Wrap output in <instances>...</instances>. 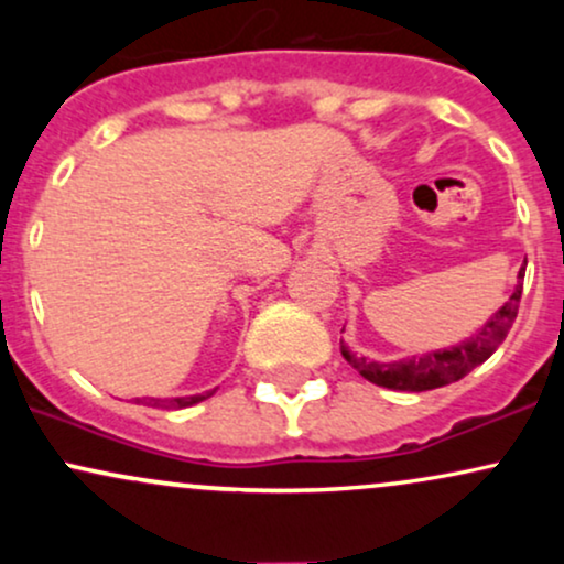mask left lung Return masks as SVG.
<instances>
[{"instance_id":"left-lung-1","label":"left lung","mask_w":564,"mask_h":564,"mask_svg":"<svg viewBox=\"0 0 564 564\" xmlns=\"http://www.w3.org/2000/svg\"><path fill=\"white\" fill-rule=\"evenodd\" d=\"M525 275V268L520 270V278ZM522 300V286L514 289V294L509 296L507 304L490 318L485 326L477 332L471 339L462 341V345L451 349H437V352L422 355V358L411 360H398V364H371V360L358 358V355L349 352L347 347H341V355L360 377L371 381V384L387 387V390H405V392H426L437 390V387L451 384V381L464 379L471 368H477L490 355L496 352V347L507 339L511 323L517 318V310H520Z\"/></svg>"}]
</instances>
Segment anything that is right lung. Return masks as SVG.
<instances>
[{"label":"right lung","mask_w":564,"mask_h":564,"mask_svg":"<svg viewBox=\"0 0 564 564\" xmlns=\"http://www.w3.org/2000/svg\"><path fill=\"white\" fill-rule=\"evenodd\" d=\"M212 392L206 394H191V398H172V400H156V398H148L145 405H153V408H187L193 403H200V400L209 398Z\"/></svg>","instance_id":"1"}]
</instances>
